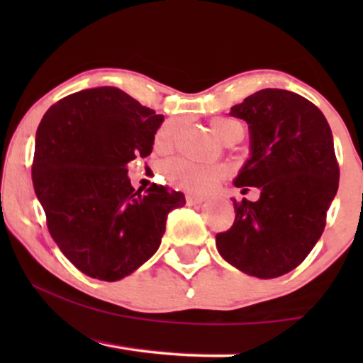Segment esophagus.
<instances>
[{
    "mask_svg": "<svg viewBox=\"0 0 363 363\" xmlns=\"http://www.w3.org/2000/svg\"><path fill=\"white\" fill-rule=\"evenodd\" d=\"M205 201V196L200 195H188L186 196V203L188 205H200V203Z\"/></svg>",
    "mask_w": 363,
    "mask_h": 363,
    "instance_id": "obj_1",
    "label": "esophagus"
}]
</instances>
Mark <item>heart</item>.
<instances>
[{
  "label": "heart",
  "mask_w": 363,
  "mask_h": 363,
  "mask_svg": "<svg viewBox=\"0 0 363 363\" xmlns=\"http://www.w3.org/2000/svg\"><path fill=\"white\" fill-rule=\"evenodd\" d=\"M211 130L215 132L216 137H220L223 142L231 145V143L240 142L242 138V127L240 122L233 121V118L218 117L213 118L210 122ZM178 132V122L177 121H167L163 122L153 137V147L158 152L170 150L175 143ZM165 175L170 180L180 183V185L190 188L195 191H208L213 186H216L223 178L226 177V170L223 167L213 165V167H203L196 165V163L186 162V160H172L163 167Z\"/></svg>",
  "instance_id": "heart-1"
}]
</instances>
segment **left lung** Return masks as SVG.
<instances>
[{
  "mask_svg": "<svg viewBox=\"0 0 363 363\" xmlns=\"http://www.w3.org/2000/svg\"><path fill=\"white\" fill-rule=\"evenodd\" d=\"M247 122L251 157L235 185L261 191L233 200L235 223L218 233L220 255L250 276L271 279L301 264L319 241L339 188V163L324 113L306 97L262 89L231 107Z\"/></svg>",
  "mask_w": 363,
  "mask_h": 363,
  "instance_id": "8db88e82",
  "label": "left lung"
}]
</instances>
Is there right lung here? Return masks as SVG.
Instances as JSON below:
<instances>
[{
  "instance_id": "add662e5",
  "label": "right lung",
  "mask_w": 363,
  "mask_h": 363,
  "mask_svg": "<svg viewBox=\"0 0 363 363\" xmlns=\"http://www.w3.org/2000/svg\"><path fill=\"white\" fill-rule=\"evenodd\" d=\"M163 116L117 87L71 94L36 132L33 185L49 235L89 277L118 281L155 255L182 191L153 183L135 190L127 163L152 153Z\"/></svg>"
}]
</instances>
